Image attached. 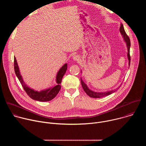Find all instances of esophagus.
I'll use <instances>...</instances> for the list:
<instances>
[{"label":"esophagus","instance_id":"esophagus-1","mask_svg":"<svg viewBox=\"0 0 146 146\" xmlns=\"http://www.w3.org/2000/svg\"><path fill=\"white\" fill-rule=\"evenodd\" d=\"M73 59L74 60H78L80 59V56L78 55H74L73 56Z\"/></svg>","mask_w":146,"mask_h":146}]
</instances>
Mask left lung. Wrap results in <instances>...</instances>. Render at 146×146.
Returning a JSON list of instances; mask_svg holds the SVG:
<instances>
[{
	"mask_svg": "<svg viewBox=\"0 0 146 146\" xmlns=\"http://www.w3.org/2000/svg\"><path fill=\"white\" fill-rule=\"evenodd\" d=\"M119 31L121 34L122 35V36L123 38L124 41H125V43L127 44V48H128V54H127V56H128V59L129 60V65H130V62H131V56H130V47H131V41L129 39V37H128V36L127 35L125 31L124 30L123 28V25L121 24V27L119 28ZM81 85L82 87L83 88V90L86 92V93L90 97L93 98H100L102 97H104L108 95H109L114 92H115V91H116L119 87H118L117 89L115 90H111L109 91H107V92H95L93 91L92 90H91L90 89L88 88V86H87V84L86 83L83 81V80L81 78Z\"/></svg>",
	"mask_w": 146,
	"mask_h": 146,
	"instance_id": "obj_1",
	"label": "left lung"
}]
</instances>
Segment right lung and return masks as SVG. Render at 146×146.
<instances>
[{
  "label": "right lung",
  "mask_w": 146,
  "mask_h": 146,
  "mask_svg": "<svg viewBox=\"0 0 146 146\" xmlns=\"http://www.w3.org/2000/svg\"><path fill=\"white\" fill-rule=\"evenodd\" d=\"M14 71H15V74L18 77L19 81H20L23 87L24 88V90L28 94V95L32 99L35 100L40 101V102L50 101L53 99L56 96V95L58 94L59 91L60 90V87H61L60 83H61L62 78H63L65 73L66 72L67 66H68L67 64H65L58 71L56 76V82L57 85H56L53 87H51L50 88L42 90L38 92L37 91H35L34 90L29 88L25 84L21 75L20 74L19 68L17 64L16 58L15 57H14Z\"/></svg>",
  "instance_id": "add662e5"
}]
</instances>
